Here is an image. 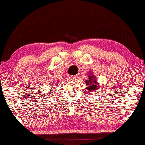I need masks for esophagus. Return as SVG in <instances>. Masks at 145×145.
<instances>
[{
	"label": "esophagus",
	"instance_id": "esophagus-1",
	"mask_svg": "<svg viewBox=\"0 0 145 145\" xmlns=\"http://www.w3.org/2000/svg\"><path fill=\"white\" fill-rule=\"evenodd\" d=\"M69 79H70L71 81H75V80H76V76H71L70 77H69Z\"/></svg>",
	"mask_w": 145,
	"mask_h": 145
}]
</instances>
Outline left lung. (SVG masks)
<instances>
[{"mask_svg": "<svg viewBox=\"0 0 145 145\" xmlns=\"http://www.w3.org/2000/svg\"><path fill=\"white\" fill-rule=\"evenodd\" d=\"M85 83L87 86V89L88 90H90V92H94L98 89L99 86L97 79H95L92 74H90L89 76H88V80H86Z\"/></svg>", "mask_w": 145, "mask_h": 145, "instance_id": "1", "label": "left lung"}]
</instances>
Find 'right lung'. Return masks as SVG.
Instances as JSON below:
<instances>
[{
  "mask_svg": "<svg viewBox=\"0 0 145 145\" xmlns=\"http://www.w3.org/2000/svg\"><path fill=\"white\" fill-rule=\"evenodd\" d=\"M52 86H53V85H52ZM54 86H57V85L55 84V85H54ZM53 88H54V87H53ZM55 89H56V88H55ZM54 90V91H55V90ZM53 93H54V92H53Z\"/></svg>",
  "mask_w": 145,
  "mask_h": 145,
  "instance_id": "right-lung-1",
  "label": "right lung"
}]
</instances>
